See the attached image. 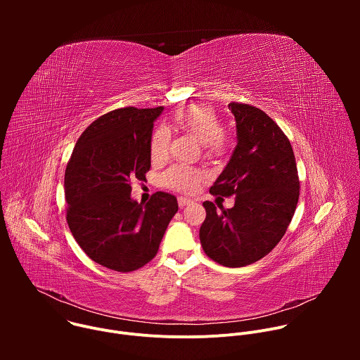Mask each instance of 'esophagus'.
Here are the masks:
<instances>
[{"mask_svg": "<svg viewBox=\"0 0 360 360\" xmlns=\"http://www.w3.org/2000/svg\"><path fill=\"white\" fill-rule=\"evenodd\" d=\"M193 200L192 199H189V198H185V196H181V198H178V205H179V208H184V207H186V205H191Z\"/></svg>", "mask_w": 360, "mask_h": 360, "instance_id": "1", "label": "esophagus"}]
</instances>
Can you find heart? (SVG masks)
I'll return each instance as SVG.
<instances>
[{
	"instance_id": "1",
	"label": "heart",
	"mask_w": 360,
	"mask_h": 360,
	"mask_svg": "<svg viewBox=\"0 0 360 360\" xmlns=\"http://www.w3.org/2000/svg\"><path fill=\"white\" fill-rule=\"evenodd\" d=\"M174 121L176 127L193 136L205 149V155L210 158H222L229 148V135L222 131L218 114L208 105L195 104L181 108ZM169 143V134L165 128H157L150 135L149 153L153 161L164 160ZM203 174L192 167L175 165L164 175V184L178 192L191 193L196 191Z\"/></svg>"
}]
</instances>
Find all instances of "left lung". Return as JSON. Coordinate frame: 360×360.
<instances>
[{"label":"left lung","instance_id":"8db88e82","mask_svg":"<svg viewBox=\"0 0 360 360\" xmlns=\"http://www.w3.org/2000/svg\"><path fill=\"white\" fill-rule=\"evenodd\" d=\"M238 143L210 192L235 196L221 212L210 200L200 229V245L210 258L242 268L266 256L285 235L299 199V176L292 145L262 110L231 102Z\"/></svg>","mask_w":360,"mask_h":360}]
</instances>
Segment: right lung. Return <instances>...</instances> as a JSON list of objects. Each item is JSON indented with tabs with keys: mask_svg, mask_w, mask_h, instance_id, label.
<instances>
[{
	"mask_svg": "<svg viewBox=\"0 0 360 360\" xmlns=\"http://www.w3.org/2000/svg\"><path fill=\"white\" fill-rule=\"evenodd\" d=\"M162 107L114 110L78 138L65 169L67 222L89 258L117 272H132L155 258L178 212L176 198L153 193L142 207L131 181L150 168L149 141Z\"/></svg>",
	"mask_w": 360,
	"mask_h": 360,
	"instance_id": "right-lung-1",
	"label": "right lung"
}]
</instances>
